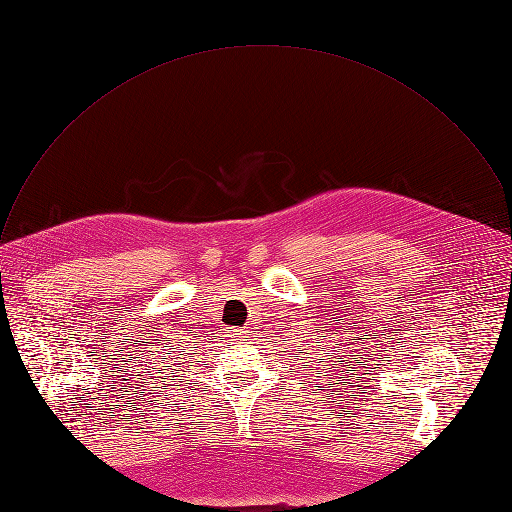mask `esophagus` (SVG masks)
I'll return each mask as SVG.
<instances>
[{
	"label": "esophagus",
	"instance_id": "esophagus-1",
	"mask_svg": "<svg viewBox=\"0 0 512 512\" xmlns=\"http://www.w3.org/2000/svg\"><path fill=\"white\" fill-rule=\"evenodd\" d=\"M232 331V329H230ZM236 337H247L251 331H245V329H241V331H232Z\"/></svg>",
	"mask_w": 512,
	"mask_h": 512
}]
</instances>
